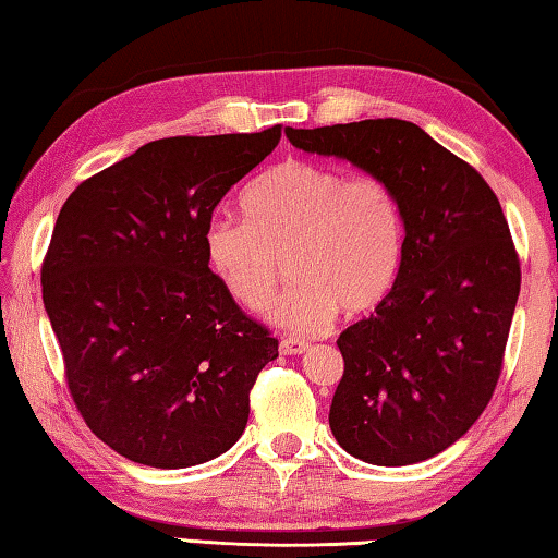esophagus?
<instances>
[{
    "label": "esophagus",
    "mask_w": 558,
    "mask_h": 558,
    "mask_svg": "<svg viewBox=\"0 0 558 558\" xmlns=\"http://www.w3.org/2000/svg\"><path fill=\"white\" fill-rule=\"evenodd\" d=\"M308 349H312V343L294 339V336H291V339H281L279 343V351L284 355H299V353H306Z\"/></svg>",
    "instance_id": "1"
}]
</instances>
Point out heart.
<instances>
[{
	"label": "heart",
	"mask_w": 558,
	"mask_h": 558,
	"mask_svg": "<svg viewBox=\"0 0 558 558\" xmlns=\"http://www.w3.org/2000/svg\"><path fill=\"white\" fill-rule=\"evenodd\" d=\"M242 209L244 219H209L205 259L246 312L269 308L281 257L294 281L274 318L296 333H316L339 308L349 316L368 314L396 287L405 215L388 180L287 160L246 185Z\"/></svg>",
	"instance_id": "obj_1"
}]
</instances>
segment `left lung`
I'll use <instances>...</instances> for the list:
<instances>
[{
	"label": "left lung",
	"mask_w": 558,
	"mask_h": 558,
	"mask_svg": "<svg viewBox=\"0 0 558 558\" xmlns=\"http://www.w3.org/2000/svg\"><path fill=\"white\" fill-rule=\"evenodd\" d=\"M299 150L388 180L405 215L396 287L339 336L343 378L328 425L380 468L435 458L470 430L497 388L522 269L492 187L398 118L287 128Z\"/></svg>",
	"instance_id": "1"
}]
</instances>
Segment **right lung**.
Wrapping results in <instances>:
<instances>
[{
  "label": "right lung",
  "instance_id": "right-lung-1",
  "mask_svg": "<svg viewBox=\"0 0 558 558\" xmlns=\"http://www.w3.org/2000/svg\"><path fill=\"white\" fill-rule=\"evenodd\" d=\"M279 138L281 125L153 141L61 207L44 308L81 417L128 460L193 468L244 433L250 390L279 341L217 281L205 227Z\"/></svg>",
  "mask_w": 558,
  "mask_h": 558
}]
</instances>
